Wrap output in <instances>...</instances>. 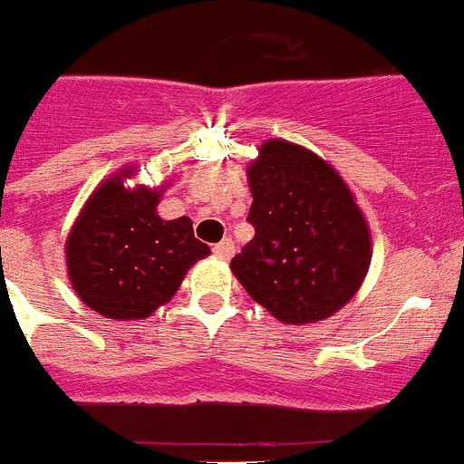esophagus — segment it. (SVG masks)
Listing matches in <instances>:
<instances>
[{
  "label": "esophagus",
  "mask_w": 464,
  "mask_h": 464,
  "mask_svg": "<svg viewBox=\"0 0 464 464\" xmlns=\"http://www.w3.org/2000/svg\"><path fill=\"white\" fill-rule=\"evenodd\" d=\"M213 256H218L220 260H229V257L235 256V241L223 239L220 244H216L213 246Z\"/></svg>",
  "instance_id": "esophagus-1"
}]
</instances>
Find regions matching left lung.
<instances>
[{
  "mask_svg": "<svg viewBox=\"0 0 464 464\" xmlns=\"http://www.w3.org/2000/svg\"><path fill=\"white\" fill-rule=\"evenodd\" d=\"M256 227L229 267L285 325L325 321L370 272L372 232L339 171L314 150L267 139L248 169Z\"/></svg>",
  "mask_w": 464,
  "mask_h": 464,
  "instance_id": "obj_1",
  "label": "left lung"
}]
</instances>
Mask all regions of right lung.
Segmentation results:
<instances>
[{
    "label": "right lung",
    "instance_id": "obj_1",
    "mask_svg": "<svg viewBox=\"0 0 464 464\" xmlns=\"http://www.w3.org/2000/svg\"><path fill=\"white\" fill-rule=\"evenodd\" d=\"M125 165L94 188L64 244L67 274L81 302L113 321H143L181 288L188 269L211 253L192 220H162V188L134 186Z\"/></svg>",
    "mask_w": 464,
    "mask_h": 464
}]
</instances>
